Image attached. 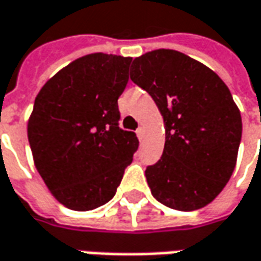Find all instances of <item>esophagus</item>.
<instances>
[{
	"label": "esophagus",
	"mask_w": 261,
	"mask_h": 261,
	"mask_svg": "<svg viewBox=\"0 0 261 261\" xmlns=\"http://www.w3.org/2000/svg\"><path fill=\"white\" fill-rule=\"evenodd\" d=\"M136 136L139 138V141H142L143 136H145V129H143L142 126L138 127V130H136Z\"/></svg>",
	"instance_id": "esophagus-1"
}]
</instances>
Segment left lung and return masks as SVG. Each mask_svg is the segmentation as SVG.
Returning <instances> with one entry per match:
<instances>
[{
	"label": "left lung",
	"mask_w": 261,
	"mask_h": 261,
	"mask_svg": "<svg viewBox=\"0 0 261 261\" xmlns=\"http://www.w3.org/2000/svg\"><path fill=\"white\" fill-rule=\"evenodd\" d=\"M130 79L164 118L165 146L145 175L156 200L174 210L205 207L223 191L237 162L240 110L213 70L175 50L136 57Z\"/></svg>",
	"instance_id": "8db88e82"
}]
</instances>
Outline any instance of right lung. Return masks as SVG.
Returning a JSON list of instances; mask_svg holds the SVG:
<instances>
[{"label":"right lung","mask_w":261,"mask_h":261,"mask_svg":"<svg viewBox=\"0 0 261 261\" xmlns=\"http://www.w3.org/2000/svg\"><path fill=\"white\" fill-rule=\"evenodd\" d=\"M132 59L93 53L38 92L27 135L38 174L64 207L90 211L113 198L139 141L119 127L118 99Z\"/></svg>","instance_id":"obj_1"}]
</instances>
